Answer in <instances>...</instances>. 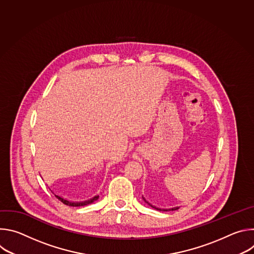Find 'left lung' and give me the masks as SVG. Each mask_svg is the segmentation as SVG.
I'll list each match as a JSON object with an SVG mask.
<instances>
[{
    "label": "left lung",
    "instance_id": "8db88e82",
    "mask_svg": "<svg viewBox=\"0 0 254 254\" xmlns=\"http://www.w3.org/2000/svg\"><path fill=\"white\" fill-rule=\"evenodd\" d=\"M142 199H143V201H144V202H146L147 204H149L151 207H153V208H155V209H157V210H160V211H174V210H177V209H179L178 207H176V208H172V209H160V208H157V207H155V206L151 205V204H150V203H149V202H148L146 199H144L143 197H142Z\"/></svg>",
    "mask_w": 254,
    "mask_h": 254
}]
</instances>
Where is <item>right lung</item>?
I'll return each mask as SVG.
<instances>
[{"label": "right lung", "instance_id": "right-lung-1", "mask_svg": "<svg viewBox=\"0 0 254 254\" xmlns=\"http://www.w3.org/2000/svg\"><path fill=\"white\" fill-rule=\"evenodd\" d=\"M55 197H56L60 202H62L63 204H65V205H67V206H71V207H79V206H85V205H88V204L93 203L94 201H96V200L98 199V197H99V196H94L92 199L87 200V201H84V202H71V201L65 200V199H63V198H61V197H59V196H57V195H55Z\"/></svg>", "mask_w": 254, "mask_h": 254}]
</instances>
